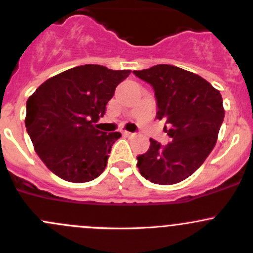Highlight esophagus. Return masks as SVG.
<instances>
[{
	"label": "esophagus",
	"mask_w": 253,
	"mask_h": 253,
	"mask_svg": "<svg viewBox=\"0 0 253 253\" xmlns=\"http://www.w3.org/2000/svg\"><path fill=\"white\" fill-rule=\"evenodd\" d=\"M122 134L126 137H133L134 136V133H132V132H128V131H124L122 132Z\"/></svg>",
	"instance_id": "esophagus-1"
}]
</instances>
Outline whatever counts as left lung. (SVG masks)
Returning a JSON list of instances; mask_svg holds the SVG:
<instances>
[{
    "mask_svg": "<svg viewBox=\"0 0 253 253\" xmlns=\"http://www.w3.org/2000/svg\"><path fill=\"white\" fill-rule=\"evenodd\" d=\"M134 75L153 86L157 119L164 120L171 142L165 147L150 138L137 168L153 183L174 185L205 163L218 139L225 110L220 91L196 73L171 65H157Z\"/></svg>",
    "mask_w": 253,
    "mask_h": 253,
    "instance_id": "left-lung-1",
    "label": "left lung"
}]
</instances>
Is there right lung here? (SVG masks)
<instances>
[{"mask_svg":"<svg viewBox=\"0 0 253 253\" xmlns=\"http://www.w3.org/2000/svg\"><path fill=\"white\" fill-rule=\"evenodd\" d=\"M131 73L100 65L71 68L45 81L27 101L25 127L47 169L68 182H88L105 170L120 132H101L115 89Z\"/></svg>","mask_w":253,"mask_h":253,"instance_id":"1","label":"right lung"}]
</instances>
